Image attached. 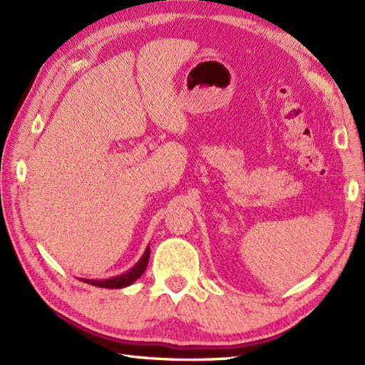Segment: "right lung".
I'll list each match as a JSON object with an SVG mask.
<instances>
[{"label":"right lung","mask_w":365,"mask_h":365,"mask_svg":"<svg viewBox=\"0 0 365 365\" xmlns=\"http://www.w3.org/2000/svg\"><path fill=\"white\" fill-rule=\"evenodd\" d=\"M149 254H150V247H147L141 260H139L133 268L128 269L127 273H123L120 276L103 279V281H89V279H83V282H88L96 287H103V289H122V287H127L130 284H133L139 276H143V273L147 268V262H149Z\"/></svg>","instance_id":"add662e5"}]
</instances>
